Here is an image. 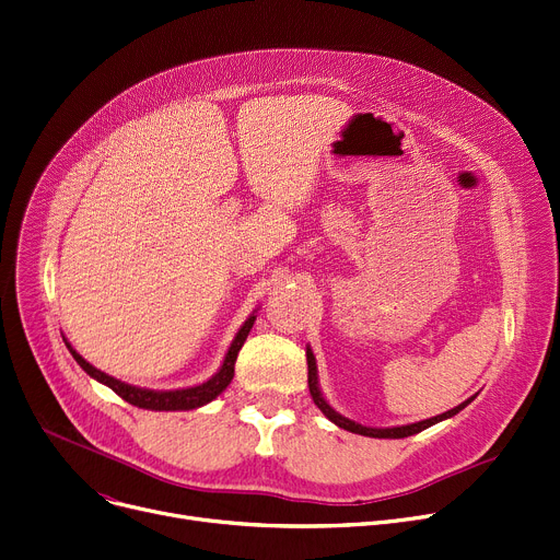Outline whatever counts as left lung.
I'll return each mask as SVG.
<instances>
[{
    "instance_id": "8db88e82",
    "label": "left lung",
    "mask_w": 560,
    "mask_h": 560,
    "mask_svg": "<svg viewBox=\"0 0 560 560\" xmlns=\"http://www.w3.org/2000/svg\"><path fill=\"white\" fill-rule=\"evenodd\" d=\"M306 360H308V389H311V396H313L315 405L322 409V415H324L330 423L338 425V428H345V430H349V432H353V434H362V436H374V439H402V436H412V434H417V432H421V430H425V428H430V425H434V423H439V421L453 419L455 415L462 412V409H464L468 402H472L475 396H477V394H475V396L466 398L462 405L448 409V412H443V415L432 417V419H425V421H419V423L396 425V428H366V425H360V423H355V421L342 417L340 412H335V409L326 402V398H324V394H322V389H319L317 362H315V355H313V349H311V347H306Z\"/></svg>"
}]
</instances>
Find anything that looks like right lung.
Here are the masks:
<instances>
[{
  "instance_id": "obj_1",
  "label": "right lung",
  "mask_w": 560,
  "mask_h": 560,
  "mask_svg": "<svg viewBox=\"0 0 560 560\" xmlns=\"http://www.w3.org/2000/svg\"><path fill=\"white\" fill-rule=\"evenodd\" d=\"M256 313V311H254ZM249 315L245 319V324L238 328L236 338L232 340V347L230 351L225 353V360H222L220 369L215 371V374L202 383V385H196V387H184V389H164V392H158V389H145V387H135V385H128V383H121L117 378H112L107 374H103L101 369L92 366L81 353H77V349H73L65 338V345L69 349V353L73 355V360H77L88 376H92L94 381L107 385L112 392L119 394L124 400H128L130 405L135 407H141V409H155V412H186V409H196V407H202L207 402H211L215 396H220L222 392L228 389V385L232 383L234 378V364H236V358H238V351L241 347L245 345L247 335L256 322V315Z\"/></svg>"
}]
</instances>
